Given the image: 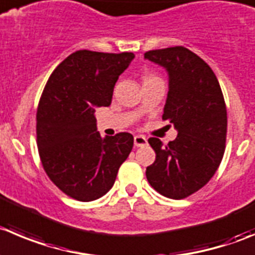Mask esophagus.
<instances>
[{
    "instance_id": "obj_1",
    "label": "esophagus",
    "mask_w": 255,
    "mask_h": 255,
    "mask_svg": "<svg viewBox=\"0 0 255 255\" xmlns=\"http://www.w3.org/2000/svg\"><path fill=\"white\" fill-rule=\"evenodd\" d=\"M146 142H147V140H146V137H145V136H142V135H135L134 144H135V146H136V147L145 146V145H146Z\"/></svg>"
}]
</instances>
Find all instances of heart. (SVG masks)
<instances>
[{
  "instance_id": "1",
  "label": "heart",
  "mask_w": 255,
  "mask_h": 255,
  "mask_svg": "<svg viewBox=\"0 0 255 255\" xmlns=\"http://www.w3.org/2000/svg\"><path fill=\"white\" fill-rule=\"evenodd\" d=\"M152 79H159V77L154 76V75H145L144 79H142V81H149V80H152Z\"/></svg>"
}]
</instances>
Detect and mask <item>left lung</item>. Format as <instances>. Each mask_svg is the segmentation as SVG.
<instances>
[{
	"label": "left lung",
	"mask_w": 255,
	"mask_h": 255,
	"mask_svg": "<svg viewBox=\"0 0 255 255\" xmlns=\"http://www.w3.org/2000/svg\"><path fill=\"white\" fill-rule=\"evenodd\" d=\"M144 57L168 71L162 120L178 131L166 146L150 137L156 157L146 178L161 195L184 199L202 189L222 162L228 125L224 96L209 65L183 46L147 51Z\"/></svg>",
	"instance_id": "obj_1"
}]
</instances>
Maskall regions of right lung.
<instances>
[{
    "label": "right lung",
    "mask_w": 255,
    "mask_h": 255,
    "mask_svg": "<svg viewBox=\"0 0 255 255\" xmlns=\"http://www.w3.org/2000/svg\"><path fill=\"white\" fill-rule=\"evenodd\" d=\"M134 57L76 51L43 89L36 115L38 154L51 181L70 198L91 202L105 195L131 151L129 132L101 137L95 110L110 105L114 86Z\"/></svg>",
    "instance_id": "right-lung-1"
}]
</instances>
